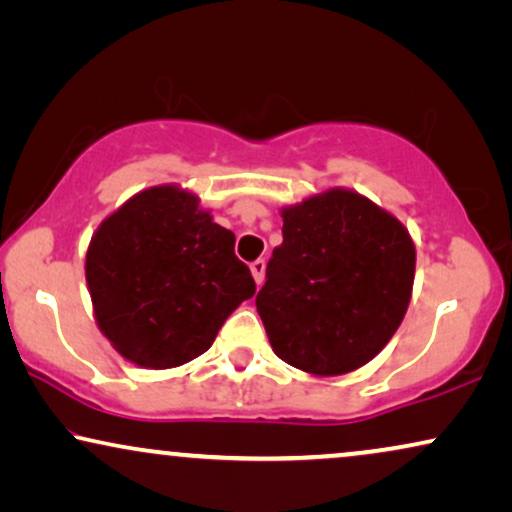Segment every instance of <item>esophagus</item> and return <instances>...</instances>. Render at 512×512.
Instances as JSON below:
<instances>
[{"label": "esophagus", "instance_id": "34e87169", "mask_svg": "<svg viewBox=\"0 0 512 512\" xmlns=\"http://www.w3.org/2000/svg\"><path fill=\"white\" fill-rule=\"evenodd\" d=\"M250 271H252V276H255V283L262 285L264 283V271H267V262H264L260 257V260H255L250 264Z\"/></svg>", "mask_w": 512, "mask_h": 512}]
</instances>
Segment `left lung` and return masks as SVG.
I'll use <instances>...</instances> for the list:
<instances>
[{"instance_id":"8db88e82","label":"left lung","mask_w":512,"mask_h":512,"mask_svg":"<svg viewBox=\"0 0 512 512\" xmlns=\"http://www.w3.org/2000/svg\"><path fill=\"white\" fill-rule=\"evenodd\" d=\"M414 260L403 224L360 194L332 189L283 210L255 299L276 356L320 377L365 365L403 323Z\"/></svg>"}]
</instances>
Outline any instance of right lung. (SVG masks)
Instances as JSON below:
<instances>
[{
  "label": "right lung",
  "mask_w": 512,
  "mask_h": 512,
  "mask_svg": "<svg viewBox=\"0 0 512 512\" xmlns=\"http://www.w3.org/2000/svg\"><path fill=\"white\" fill-rule=\"evenodd\" d=\"M234 243L177 187L145 189L109 215L88 245L86 281L114 349L154 370L206 353L231 311L255 295Z\"/></svg>",
  "instance_id": "1"
}]
</instances>
